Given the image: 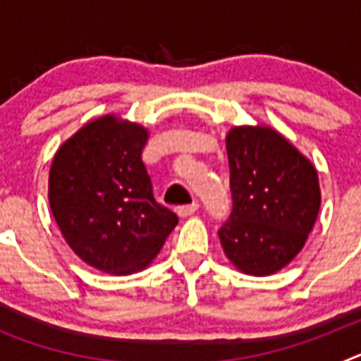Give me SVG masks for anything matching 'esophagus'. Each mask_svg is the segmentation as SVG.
Returning <instances> with one entry per match:
<instances>
[{"label":"esophagus","mask_w":361,"mask_h":361,"mask_svg":"<svg viewBox=\"0 0 361 361\" xmlns=\"http://www.w3.org/2000/svg\"><path fill=\"white\" fill-rule=\"evenodd\" d=\"M197 209H199V204H197V202L186 204V206H178V208H177V215L183 216V219H184V216L193 215V213H195Z\"/></svg>","instance_id":"34e87169"}]
</instances>
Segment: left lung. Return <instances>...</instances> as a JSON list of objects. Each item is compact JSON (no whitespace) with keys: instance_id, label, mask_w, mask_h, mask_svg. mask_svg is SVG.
<instances>
[{"instance_id":"8db88e82","label":"left lung","mask_w":361,"mask_h":361,"mask_svg":"<svg viewBox=\"0 0 361 361\" xmlns=\"http://www.w3.org/2000/svg\"><path fill=\"white\" fill-rule=\"evenodd\" d=\"M233 209L220 226L226 257L271 275L304 247L320 209L314 166L275 130L233 128L226 139Z\"/></svg>"}]
</instances>
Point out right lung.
I'll return each mask as SVG.
<instances>
[{
  "mask_svg": "<svg viewBox=\"0 0 361 361\" xmlns=\"http://www.w3.org/2000/svg\"><path fill=\"white\" fill-rule=\"evenodd\" d=\"M146 139L139 124L101 117L68 139L50 168V208L63 237L106 273L148 266L178 222L153 197L141 157Z\"/></svg>",
  "mask_w": 361,
  "mask_h": 361,
  "instance_id": "right-lung-1",
  "label": "right lung"
}]
</instances>
